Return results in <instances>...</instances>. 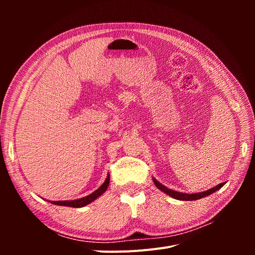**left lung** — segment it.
Masks as SVG:
<instances>
[{"label":"left lung","mask_w":255,"mask_h":255,"mask_svg":"<svg viewBox=\"0 0 255 255\" xmlns=\"http://www.w3.org/2000/svg\"><path fill=\"white\" fill-rule=\"evenodd\" d=\"M153 182H154V184H155V186L158 189H160L161 191H164L165 194L169 195L174 199L183 200V201H194V200H198V199L204 198L206 196H210L211 194H213V192L217 191L218 189H220L223 186V185H225V183H221V184L217 185V186H215V187L208 189L206 191L198 192V194H184V192H177V191H174V190H171V189H168L167 187L164 186V185H161L159 182H157L155 179H153Z\"/></svg>","instance_id":"8db88e82"}]
</instances>
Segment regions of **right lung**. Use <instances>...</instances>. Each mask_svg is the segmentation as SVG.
<instances>
[{
	"label": "right lung",
	"instance_id": "right-lung-1",
	"mask_svg": "<svg viewBox=\"0 0 255 255\" xmlns=\"http://www.w3.org/2000/svg\"><path fill=\"white\" fill-rule=\"evenodd\" d=\"M110 184V175H107L105 182L102 184V186L98 188L96 191L92 192L91 195L82 198V199H78V200H73V201H51V203L56 204V205H61V206H70V207H82L87 205L89 203H91L92 201L101 196L104 191H106L107 187H109Z\"/></svg>",
	"mask_w": 255,
	"mask_h": 255
}]
</instances>
